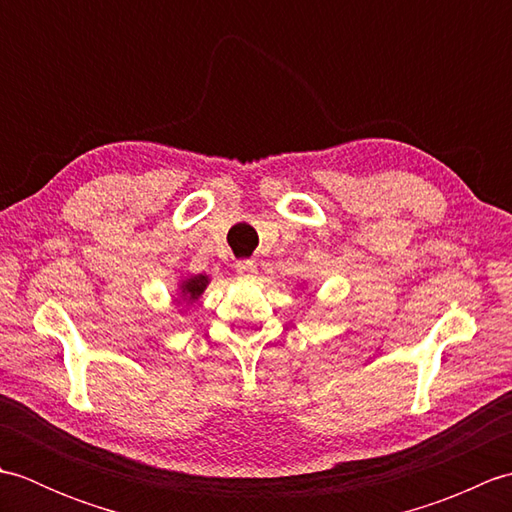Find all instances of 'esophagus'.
Here are the masks:
<instances>
[{"instance_id":"obj_1","label":"esophagus","mask_w":512,"mask_h":512,"mask_svg":"<svg viewBox=\"0 0 512 512\" xmlns=\"http://www.w3.org/2000/svg\"><path fill=\"white\" fill-rule=\"evenodd\" d=\"M235 270H237V275L248 277V275L257 273V264L253 262V259H239V262L235 264Z\"/></svg>"}]
</instances>
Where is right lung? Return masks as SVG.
I'll return each mask as SVG.
<instances>
[{
	"label": "right lung",
	"mask_w": 512,
	"mask_h": 512,
	"mask_svg": "<svg viewBox=\"0 0 512 512\" xmlns=\"http://www.w3.org/2000/svg\"><path fill=\"white\" fill-rule=\"evenodd\" d=\"M206 286H209V277H206V275L187 277L180 284V297H182V301L193 303L206 290Z\"/></svg>",
	"instance_id": "obj_1"
}]
</instances>
